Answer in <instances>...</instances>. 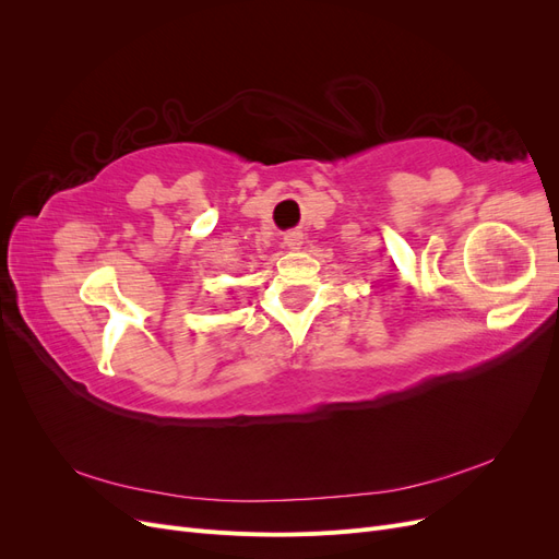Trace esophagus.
Returning <instances> with one entry per match:
<instances>
[{
	"label": "esophagus",
	"mask_w": 559,
	"mask_h": 559,
	"mask_svg": "<svg viewBox=\"0 0 559 559\" xmlns=\"http://www.w3.org/2000/svg\"><path fill=\"white\" fill-rule=\"evenodd\" d=\"M284 245L289 249H298L302 245V233L300 230H289L284 233Z\"/></svg>",
	"instance_id": "obj_1"
}]
</instances>
